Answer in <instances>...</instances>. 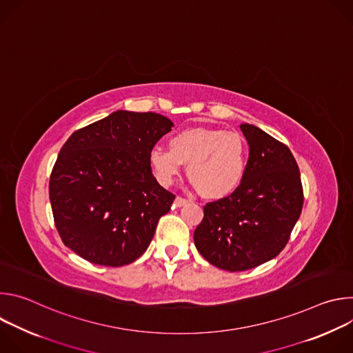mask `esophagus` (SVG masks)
Masks as SVG:
<instances>
[{
	"instance_id": "34e87169",
	"label": "esophagus",
	"mask_w": 353,
	"mask_h": 353,
	"mask_svg": "<svg viewBox=\"0 0 353 353\" xmlns=\"http://www.w3.org/2000/svg\"><path fill=\"white\" fill-rule=\"evenodd\" d=\"M185 204H188V199H185V198H183V196H176V199H174V205L176 207H183V205H185Z\"/></svg>"
}]
</instances>
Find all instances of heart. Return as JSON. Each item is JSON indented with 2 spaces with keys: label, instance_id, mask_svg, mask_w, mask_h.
Masks as SVG:
<instances>
[{
  "label": "heart",
  "instance_id": "obj_1",
  "mask_svg": "<svg viewBox=\"0 0 353 353\" xmlns=\"http://www.w3.org/2000/svg\"><path fill=\"white\" fill-rule=\"evenodd\" d=\"M169 146H154L149 165L163 187L173 184L183 163L187 176L208 198H223L241 183L247 166L244 139L222 128H187L169 139Z\"/></svg>",
  "mask_w": 353,
  "mask_h": 353
}]
</instances>
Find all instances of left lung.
<instances>
[{"label": "left lung", "mask_w": 353, "mask_h": 353, "mask_svg": "<svg viewBox=\"0 0 353 353\" xmlns=\"http://www.w3.org/2000/svg\"><path fill=\"white\" fill-rule=\"evenodd\" d=\"M248 161L240 185L204 207L194 232L199 254L230 272L275 259L303 207L300 172L289 148L256 125L241 124Z\"/></svg>", "instance_id": "8db88e82"}]
</instances>
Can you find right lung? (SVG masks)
I'll use <instances>...</instances> for the list:
<instances>
[{
    "label": "right lung",
    "mask_w": 353,
    "mask_h": 353,
    "mask_svg": "<svg viewBox=\"0 0 353 353\" xmlns=\"http://www.w3.org/2000/svg\"><path fill=\"white\" fill-rule=\"evenodd\" d=\"M173 123L117 110L61 148L48 194L63 243L83 260L121 267L141 257L174 195L154 177L149 152Z\"/></svg>",
    "instance_id": "obj_1"
}]
</instances>
